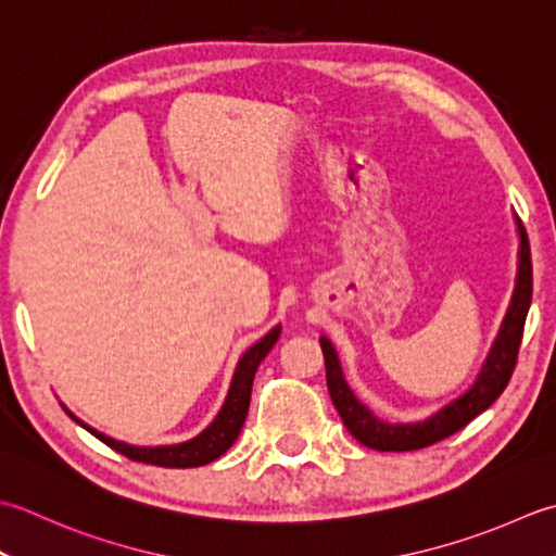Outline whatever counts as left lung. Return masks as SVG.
Here are the masks:
<instances>
[{"instance_id": "1", "label": "left lung", "mask_w": 556, "mask_h": 556, "mask_svg": "<svg viewBox=\"0 0 556 556\" xmlns=\"http://www.w3.org/2000/svg\"><path fill=\"white\" fill-rule=\"evenodd\" d=\"M518 235H520V249H518V276H516V290L508 312L504 316L502 331L496 336V341L486 355L484 367L480 371L478 381L472 383L468 393H463L460 399L441 407L439 413L427 417L422 422L415 425H391L379 420L377 415H371L367 405H362L355 393L350 391L345 383L341 362H338L336 350L328 338H321L324 362H326V383L331 401L336 405L338 415H341L348 432L353 434L359 444L377 451H415L432 446L437 441L446 439L451 434L460 432L470 420H475L480 413H484L511 381V374L516 369L520 338H523L526 316L530 309L532 300V262H530V244L523 223L516 215Z\"/></svg>"}]
</instances>
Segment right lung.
I'll list each match as a JSON object with an SVG mask.
<instances>
[{"instance_id":"add662e5","label":"right lung","mask_w":556,"mask_h":556,"mask_svg":"<svg viewBox=\"0 0 556 556\" xmlns=\"http://www.w3.org/2000/svg\"><path fill=\"white\" fill-rule=\"evenodd\" d=\"M278 336H280V326L270 328V331L262 338V341L254 343L252 348L247 350L242 359L237 362L228 399H225L218 417H215V420L206 429H203L199 437L185 441V444L131 446V444H124V441L105 437L103 432H98V429L84 425L81 420H76V417L70 410H66V407H64V410H66V415H72L78 425L86 427L90 434L103 441V444H108L110 448H115L117 453H122V456H127L131 460L151 463V466H161V468H199V466H206V463L220 458L223 453L235 444L237 434H240V429L247 420L249 401H252L254 374H256L258 365H262V359L268 355V350L276 345Z\"/></svg>"}]
</instances>
